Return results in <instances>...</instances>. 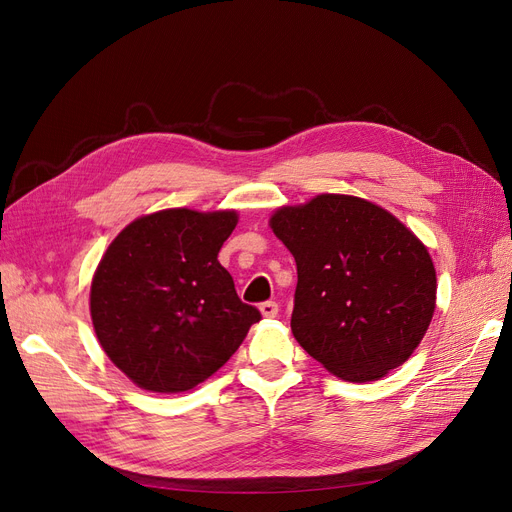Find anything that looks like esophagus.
Listing matches in <instances>:
<instances>
[{"label":"esophagus","mask_w":512,"mask_h":512,"mask_svg":"<svg viewBox=\"0 0 512 512\" xmlns=\"http://www.w3.org/2000/svg\"><path fill=\"white\" fill-rule=\"evenodd\" d=\"M259 311L263 314V318H274L278 314V303L276 301H265L259 305Z\"/></svg>","instance_id":"esophagus-1"}]
</instances>
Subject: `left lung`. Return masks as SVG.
<instances>
[{
	"mask_svg": "<svg viewBox=\"0 0 512 512\" xmlns=\"http://www.w3.org/2000/svg\"><path fill=\"white\" fill-rule=\"evenodd\" d=\"M270 226L297 261L291 328L311 358L349 383L402 366L425 337L437 293L433 259L414 232L347 194L280 207Z\"/></svg>",
	"mask_w": 512,
	"mask_h": 512,
	"instance_id": "1",
	"label": "left lung"
}]
</instances>
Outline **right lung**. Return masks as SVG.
Masks as SVG:
<instances>
[{
  "mask_svg": "<svg viewBox=\"0 0 512 512\" xmlns=\"http://www.w3.org/2000/svg\"><path fill=\"white\" fill-rule=\"evenodd\" d=\"M236 224V211L165 209L110 242L92 280V322L110 362L138 387L194 389L261 320L217 261Z\"/></svg>",
  "mask_w": 512,
  "mask_h": 512,
  "instance_id": "obj_1",
  "label": "right lung"
}]
</instances>
